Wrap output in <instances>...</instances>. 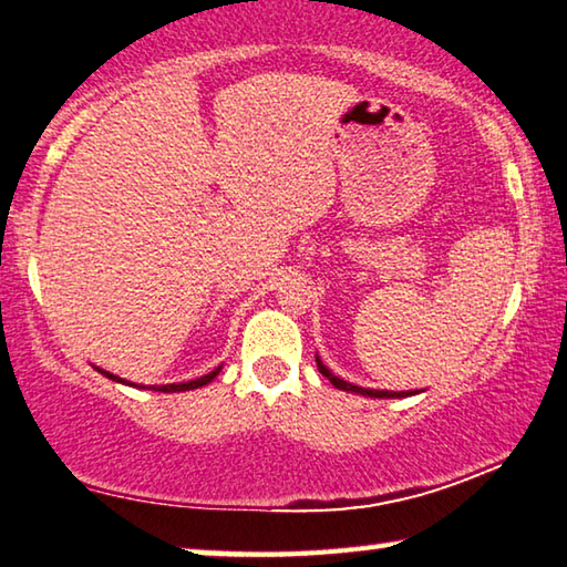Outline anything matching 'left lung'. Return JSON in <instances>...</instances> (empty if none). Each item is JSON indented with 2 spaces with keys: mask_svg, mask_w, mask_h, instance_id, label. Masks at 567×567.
<instances>
[{
  "mask_svg": "<svg viewBox=\"0 0 567 567\" xmlns=\"http://www.w3.org/2000/svg\"><path fill=\"white\" fill-rule=\"evenodd\" d=\"M316 361H318V371L326 375V379L336 385V389H340V391H350V393H361V396H368V399H406V396H411L413 391H375V389H361V385H353V383H348V381H343V379H338V375H332L326 365H322V361L320 358L316 355Z\"/></svg>",
  "mask_w": 567,
  "mask_h": 567,
  "instance_id": "left-lung-1",
  "label": "left lung"
}]
</instances>
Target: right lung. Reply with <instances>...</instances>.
Wrapping results in <instances>:
<instances>
[{
  "label": "right lung",
  "mask_w": 567,
  "mask_h": 567,
  "mask_svg": "<svg viewBox=\"0 0 567 567\" xmlns=\"http://www.w3.org/2000/svg\"><path fill=\"white\" fill-rule=\"evenodd\" d=\"M221 371V368H217V371H212V373H206V375H202V379H196V381H186V383H168V385H158V389H154V391H164V393H176V391H192V389H199V385H206V383H212L214 379H217V373ZM103 375H107V379H113V381H121V383H128V381H123V379H118V375H113V373H107V371H103Z\"/></svg>",
  "instance_id": "right-lung-1"
}]
</instances>
